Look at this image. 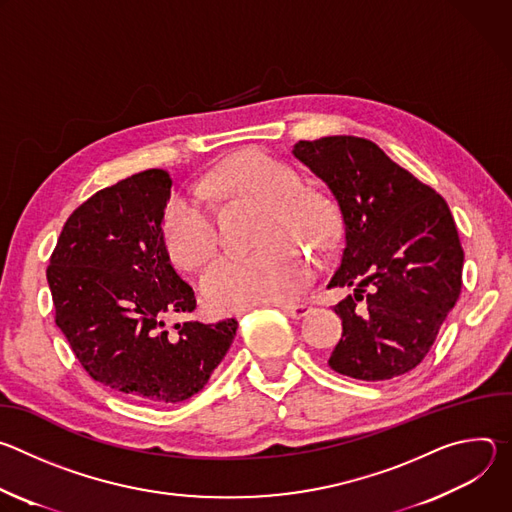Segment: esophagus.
<instances>
[{"instance_id": "34e87169", "label": "esophagus", "mask_w": 512, "mask_h": 512, "mask_svg": "<svg viewBox=\"0 0 512 512\" xmlns=\"http://www.w3.org/2000/svg\"><path fill=\"white\" fill-rule=\"evenodd\" d=\"M277 308H281L287 316L298 318V320L310 314V306H306V304H279Z\"/></svg>"}]
</instances>
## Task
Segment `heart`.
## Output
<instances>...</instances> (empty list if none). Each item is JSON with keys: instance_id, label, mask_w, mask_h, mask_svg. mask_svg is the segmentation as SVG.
<instances>
[{"instance_id": "b5f03b06", "label": "heart", "mask_w": 512, "mask_h": 512, "mask_svg": "<svg viewBox=\"0 0 512 512\" xmlns=\"http://www.w3.org/2000/svg\"><path fill=\"white\" fill-rule=\"evenodd\" d=\"M200 190L227 198H251L269 210L265 243L251 255H227L202 275L206 302L223 314L261 304L285 302L312 277L306 251L285 237L324 245L332 225L326 208L302 194L296 170L263 152H243L208 174ZM164 237L172 259L186 269H200L216 251V221L198 194L174 196L164 216Z\"/></svg>"}]
</instances>
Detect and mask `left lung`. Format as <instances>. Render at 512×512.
<instances>
[{
    "mask_svg": "<svg viewBox=\"0 0 512 512\" xmlns=\"http://www.w3.org/2000/svg\"><path fill=\"white\" fill-rule=\"evenodd\" d=\"M338 206L344 249L328 287H354L334 306L342 338L328 364L358 381L415 369L458 302L464 251L446 200L354 135L291 150Z\"/></svg>",
    "mask_w": 512,
    "mask_h": 512,
    "instance_id": "left-lung-1",
    "label": "left lung"
}]
</instances>
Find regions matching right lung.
<instances>
[{
  "label": "right lung",
  "instance_id": "obj_1",
  "mask_svg": "<svg viewBox=\"0 0 512 512\" xmlns=\"http://www.w3.org/2000/svg\"><path fill=\"white\" fill-rule=\"evenodd\" d=\"M172 194L166 170H145L83 202L58 237L46 271L56 326L101 385L152 405L202 391L229 352L237 320H188L192 287L176 273L164 239Z\"/></svg>",
  "mask_w": 512,
  "mask_h": 512
}]
</instances>
